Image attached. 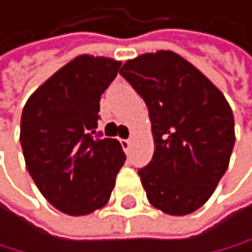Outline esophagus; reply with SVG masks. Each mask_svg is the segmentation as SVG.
<instances>
[{
    "label": "esophagus",
    "instance_id": "34e87169",
    "mask_svg": "<svg viewBox=\"0 0 252 252\" xmlns=\"http://www.w3.org/2000/svg\"><path fill=\"white\" fill-rule=\"evenodd\" d=\"M121 145H122V148H124V151L128 154V153H130L131 141H130V140H121Z\"/></svg>",
    "mask_w": 252,
    "mask_h": 252
}]
</instances>
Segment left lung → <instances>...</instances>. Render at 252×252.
<instances>
[{"label": "left lung", "instance_id": "obj_1", "mask_svg": "<svg viewBox=\"0 0 252 252\" xmlns=\"http://www.w3.org/2000/svg\"><path fill=\"white\" fill-rule=\"evenodd\" d=\"M121 75L143 98L151 119L154 154L138 169L148 201L165 214H191L228 167L235 121L227 99L172 51L127 61Z\"/></svg>", "mask_w": 252, "mask_h": 252}]
</instances>
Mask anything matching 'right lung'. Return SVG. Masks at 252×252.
Wrapping results in <instances>:
<instances>
[{"mask_svg": "<svg viewBox=\"0 0 252 252\" xmlns=\"http://www.w3.org/2000/svg\"><path fill=\"white\" fill-rule=\"evenodd\" d=\"M121 63L78 56L29 98L20 145L30 177L56 209L87 216L111 198L125 162L121 143L96 133L99 99Z\"/></svg>", "mask_w": 252, "mask_h": 252, "instance_id": "right-lung-1", "label": "right lung"}]
</instances>
